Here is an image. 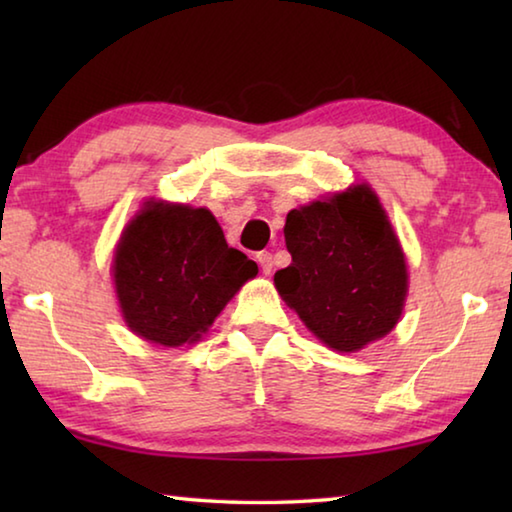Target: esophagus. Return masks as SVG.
<instances>
[{
  "label": "esophagus",
  "mask_w": 512,
  "mask_h": 512,
  "mask_svg": "<svg viewBox=\"0 0 512 512\" xmlns=\"http://www.w3.org/2000/svg\"><path fill=\"white\" fill-rule=\"evenodd\" d=\"M257 262H259V266H262V271H264V275H271V271H273V255L271 253H257Z\"/></svg>",
  "instance_id": "34e87169"
}]
</instances>
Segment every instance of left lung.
Instances as JSON below:
<instances>
[{
	"instance_id": "obj_1",
	"label": "left lung",
	"mask_w": 512,
	"mask_h": 512,
	"mask_svg": "<svg viewBox=\"0 0 512 512\" xmlns=\"http://www.w3.org/2000/svg\"><path fill=\"white\" fill-rule=\"evenodd\" d=\"M291 266L275 289L336 352H357L402 316L409 273L400 241L368 185H354L287 214Z\"/></svg>"
}]
</instances>
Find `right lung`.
<instances>
[{
	"label": "right lung",
	"mask_w": 512,
	"mask_h": 512,
	"mask_svg": "<svg viewBox=\"0 0 512 512\" xmlns=\"http://www.w3.org/2000/svg\"><path fill=\"white\" fill-rule=\"evenodd\" d=\"M112 273L126 325L178 348L201 339L257 264L228 246L205 207L149 201L121 232Z\"/></svg>",
	"instance_id": "add662e5"
}]
</instances>
